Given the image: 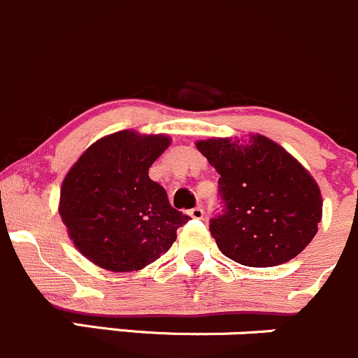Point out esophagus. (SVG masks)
I'll return each mask as SVG.
<instances>
[{"label": "esophagus", "mask_w": 358, "mask_h": 358, "mask_svg": "<svg viewBox=\"0 0 358 358\" xmlns=\"http://www.w3.org/2000/svg\"><path fill=\"white\" fill-rule=\"evenodd\" d=\"M187 215H189V217H193V219H201V217H203V208H201V207L191 208V210L187 212Z\"/></svg>", "instance_id": "esophagus-1"}]
</instances>
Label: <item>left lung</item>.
I'll return each instance as SVG.
<instances>
[{
    "mask_svg": "<svg viewBox=\"0 0 358 358\" xmlns=\"http://www.w3.org/2000/svg\"><path fill=\"white\" fill-rule=\"evenodd\" d=\"M196 148L221 176L224 208L208 229L226 257L243 266H277L313 240L320 187L284 148L259 134L247 144L226 137L198 141Z\"/></svg>",
    "mask_w": 358,
    "mask_h": 358,
    "instance_id": "1",
    "label": "left lung"
}]
</instances>
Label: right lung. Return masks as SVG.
<instances>
[{
	"mask_svg": "<svg viewBox=\"0 0 358 358\" xmlns=\"http://www.w3.org/2000/svg\"><path fill=\"white\" fill-rule=\"evenodd\" d=\"M169 136L122 130L92 144L60 187L59 214L74 247L109 271H137L167 252L189 221L148 171Z\"/></svg>",
	"mask_w": 358,
	"mask_h": 358,
	"instance_id": "add662e5",
	"label": "right lung"
}]
</instances>
